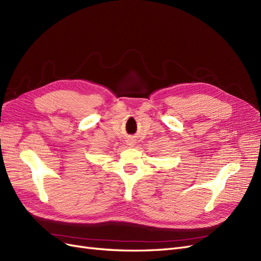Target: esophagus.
Here are the masks:
<instances>
[{"mask_svg": "<svg viewBox=\"0 0 261 261\" xmlns=\"http://www.w3.org/2000/svg\"><path fill=\"white\" fill-rule=\"evenodd\" d=\"M134 144H135V141H134L133 139H128L127 140V145L128 146H134Z\"/></svg>", "mask_w": 261, "mask_h": 261, "instance_id": "1", "label": "esophagus"}]
</instances>
